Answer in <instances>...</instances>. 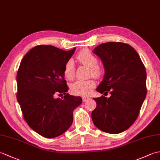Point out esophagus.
I'll use <instances>...</instances> for the list:
<instances>
[{
    "label": "esophagus",
    "mask_w": 160,
    "mask_h": 160,
    "mask_svg": "<svg viewBox=\"0 0 160 160\" xmlns=\"http://www.w3.org/2000/svg\"><path fill=\"white\" fill-rule=\"evenodd\" d=\"M89 99V98H88V97H84V98H82V100H83L84 102H87Z\"/></svg>",
    "instance_id": "1"
}]
</instances>
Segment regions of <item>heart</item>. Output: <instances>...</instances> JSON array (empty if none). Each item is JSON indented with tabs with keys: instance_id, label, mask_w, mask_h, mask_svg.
Segmentation results:
<instances>
[{
	"instance_id": "b5f03b06",
	"label": "heart",
	"mask_w": 160,
	"mask_h": 160,
	"mask_svg": "<svg viewBox=\"0 0 160 160\" xmlns=\"http://www.w3.org/2000/svg\"><path fill=\"white\" fill-rule=\"evenodd\" d=\"M79 62L90 67V74L95 78H99L102 75V69L98 65V60L97 58L91 53L89 49H84L78 53L76 56ZM75 67L72 60H69L64 66V75L68 80H71L74 76ZM96 86L93 80H78L76 82L71 84V92L76 96H86L89 95L91 91Z\"/></svg>"
}]
</instances>
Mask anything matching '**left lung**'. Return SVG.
Returning <instances> with one entry per match:
<instances>
[{
  "mask_svg": "<svg viewBox=\"0 0 160 160\" xmlns=\"http://www.w3.org/2000/svg\"><path fill=\"white\" fill-rule=\"evenodd\" d=\"M101 59L104 76L96 89L111 96L93 98L97 107L91 113L100 130L118 134L136 120L147 96V72L143 62L131 46L119 42L102 43L93 49Z\"/></svg>",
  "mask_w": 160,
  "mask_h": 160,
  "instance_id": "1",
  "label": "left lung"
}]
</instances>
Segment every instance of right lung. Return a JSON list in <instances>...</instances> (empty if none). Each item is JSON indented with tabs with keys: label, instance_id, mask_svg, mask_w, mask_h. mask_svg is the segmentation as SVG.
Masks as SVG:
<instances>
[{
	"label": "right lung",
	"instance_id": "add662e5",
	"mask_svg": "<svg viewBox=\"0 0 160 160\" xmlns=\"http://www.w3.org/2000/svg\"><path fill=\"white\" fill-rule=\"evenodd\" d=\"M76 48L64 51L51 45H38L26 53L17 72V100L27 123L47 138L59 136L73 120V110L82 102L80 96L67 93L66 63ZM58 93L66 96L56 98Z\"/></svg>",
	"mask_w": 160,
	"mask_h": 160
}]
</instances>
